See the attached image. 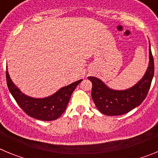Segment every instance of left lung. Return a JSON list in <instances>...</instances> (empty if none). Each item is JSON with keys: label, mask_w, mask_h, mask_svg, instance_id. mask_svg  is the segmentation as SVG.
<instances>
[{"label": "left lung", "mask_w": 158, "mask_h": 158, "mask_svg": "<svg viewBox=\"0 0 158 158\" xmlns=\"http://www.w3.org/2000/svg\"><path fill=\"white\" fill-rule=\"evenodd\" d=\"M149 51L150 62L147 70L143 77L131 89L122 91L114 90L109 89L98 78L88 77L93 83L92 98L100 112L111 116L123 115L140 105L146 99L154 74V62L150 44Z\"/></svg>", "instance_id": "obj_1"}]
</instances>
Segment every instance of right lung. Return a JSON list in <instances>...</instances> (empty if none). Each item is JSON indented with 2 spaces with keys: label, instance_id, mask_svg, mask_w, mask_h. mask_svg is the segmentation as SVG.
Masks as SVG:
<instances>
[{
  "label": "right lung",
  "instance_id": "1",
  "mask_svg": "<svg viewBox=\"0 0 158 158\" xmlns=\"http://www.w3.org/2000/svg\"><path fill=\"white\" fill-rule=\"evenodd\" d=\"M6 81L8 90L27 115L39 120L52 121L62 115L66 109L73 92L82 80L62 88L52 96L43 99L32 98L21 93L12 81L8 71H6Z\"/></svg>",
  "mask_w": 158,
  "mask_h": 158
}]
</instances>
